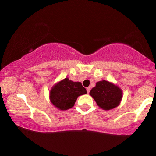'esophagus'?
<instances>
[{"instance_id": "esophagus-1", "label": "esophagus", "mask_w": 156, "mask_h": 156, "mask_svg": "<svg viewBox=\"0 0 156 156\" xmlns=\"http://www.w3.org/2000/svg\"><path fill=\"white\" fill-rule=\"evenodd\" d=\"M90 90H91V87H89L87 88V91L88 94L89 93V92H90Z\"/></svg>"}]
</instances>
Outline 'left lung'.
I'll list each match as a JSON object with an SVG mask.
<instances>
[{
	"mask_svg": "<svg viewBox=\"0 0 156 156\" xmlns=\"http://www.w3.org/2000/svg\"><path fill=\"white\" fill-rule=\"evenodd\" d=\"M89 94L97 105L104 110L118 107L122 96V90L119 87L106 80L98 82Z\"/></svg>",
	"mask_w": 156,
	"mask_h": 156,
	"instance_id": "left-lung-1",
	"label": "left lung"
}]
</instances>
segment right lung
Listing matches in <instances>:
<instances>
[{"mask_svg":"<svg viewBox=\"0 0 156 156\" xmlns=\"http://www.w3.org/2000/svg\"><path fill=\"white\" fill-rule=\"evenodd\" d=\"M87 90L79 82L66 78L57 83L50 91L51 103L60 110H67L74 105L77 98L86 94Z\"/></svg>","mask_w":156,"mask_h":156,"instance_id":"1","label":"right lung"}]
</instances>
